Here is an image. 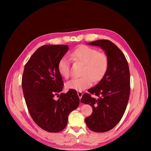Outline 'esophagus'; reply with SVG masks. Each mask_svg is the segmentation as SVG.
Masks as SVG:
<instances>
[{"mask_svg":"<svg viewBox=\"0 0 151 151\" xmlns=\"http://www.w3.org/2000/svg\"><path fill=\"white\" fill-rule=\"evenodd\" d=\"M77 94H78V96L79 99H81L82 98V95H83L82 92H81V91H78V92L77 93Z\"/></svg>","mask_w":151,"mask_h":151,"instance_id":"esophagus-1","label":"esophagus"}]
</instances>
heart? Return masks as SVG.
I'll return each mask as SVG.
<instances>
[{"label":"heart","mask_w":151,"mask_h":151,"mask_svg":"<svg viewBox=\"0 0 151 151\" xmlns=\"http://www.w3.org/2000/svg\"><path fill=\"white\" fill-rule=\"evenodd\" d=\"M73 58L84 64L80 78H75L66 83L69 89L81 91L90 87L93 80L101 81L108 68V58L106 54L100 53L97 49L86 45H81L71 52ZM58 70L63 78H68L70 76V60L64 56L59 60Z\"/></svg>","instance_id":"1"}]
</instances>
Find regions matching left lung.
Listing matches in <instances>:
<instances>
[{
    "label": "left lung",
    "mask_w": 151,
    "mask_h": 151,
    "mask_svg": "<svg viewBox=\"0 0 151 151\" xmlns=\"http://www.w3.org/2000/svg\"><path fill=\"white\" fill-rule=\"evenodd\" d=\"M88 44L104 50L109 63L103 78L82 95L81 102L93 108L91 115L85 119L87 127L95 132H105L116 126L127 108L130 91L129 67L124 54L111 41L101 40Z\"/></svg>",
    "instance_id": "8db88e82"
}]
</instances>
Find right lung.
<instances>
[{
	"mask_svg": "<svg viewBox=\"0 0 151 151\" xmlns=\"http://www.w3.org/2000/svg\"><path fill=\"white\" fill-rule=\"evenodd\" d=\"M68 45H47L38 48L24 66L22 88L28 111L44 130L59 132L67 126L69 114L79 106L77 92L62 91L63 82L58 70ZM56 95L59 97L54 99Z\"/></svg>",
	"mask_w": 151,
	"mask_h": 151,
	"instance_id": "obj_1",
	"label": "right lung"
}]
</instances>
